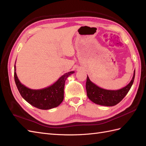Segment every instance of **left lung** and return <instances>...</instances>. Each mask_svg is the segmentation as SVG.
<instances>
[{"label": "left lung", "mask_w": 146, "mask_h": 146, "mask_svg": "<svg viewBox=\"0 0 146 146\" xmlns=\"http://www.w3.org/2000/svg\"><path fill=\"white\" fill-rule=\"evenodd\" d=\"M135 76V70H134L133 76L130 82L127 86L120 90H105L97 86L92 83L87 76L86 82V90L88 98L92 102L96 104L112 107L116 105L124 98L128 92L133 85Z\"/></svg>", "instance_id": "1"}]
</instances>
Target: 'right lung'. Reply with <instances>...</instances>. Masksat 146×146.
Masks as SVG:
<instances>
[{
    "instance_id": "obj_1",
    "label": "right lung",
    "mask_w": 146,
    "mask_h": 146,
    "mask_svg": "<svg viewBox=\"0 0 146 146\" xmlns=\"http://www.w3.org/2000/svg\"><path fill=\"white\" fill-rule=\"evenodd\" d=\"M74 72L70 71L64 74L53 85L41 90H32L23 85L17 78L15 64L14 76L16 86L24 100L37 108L49 110L58 107L62 102L64 99L65 81Z\"/></svg>"
}]
</instances>
